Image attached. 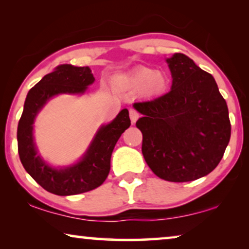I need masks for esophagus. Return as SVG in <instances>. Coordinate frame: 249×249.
Here are the masks:
<instances>
[{"label":"esophagus","instance_id":"esophagus-1","mask_svg":"<svg viewBox=\"0 0 249 249\" xmlns=\"http://www.w3.org/2000/svg\"><path fill=\"white\" fill-rule=\"evenodd\" d=\"M129 115H130V120L132 124H135V122L137 121V119L139 118V113L135 110V108H130V110H129Z\"/></svg>","mask_w":249,"mask_h":249}]
</instances>
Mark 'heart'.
<instances>
[{
    "label": "heart",
    "mask_w": 249,
    "mask_h": 249,
    "mask_svg": "<svg viewBox=\"0 0 249 249\" xmlns=\"http://www.w3.org/2000/svg\"><path fill=\"white\" fill-rule=\"evenodd\" d=\"M117 84L127 89H139L147 96H155L164 93L168 87V78L161 71H154L149 68L142 67L136 69L129 76L117 78Z\"/></svg>",
    "instance_id": "obj_1"
}]
</instances>
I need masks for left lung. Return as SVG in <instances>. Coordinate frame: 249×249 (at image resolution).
I'll list each match as a JSON object with an SVG mask.
<instances>
[{
  "label": "left lung",
  "mask_w": 249,
  "mask_h": 249,
  "mask_svg": "<svg viewBox=\"0 0 249 249\" xmlns=\"http://www.w3.org/2000/svg\"><path fill=\"white\" fill-rule=\"evenodd\" d=\"M172 76L169 93L136 102L142 117V152L159 178L186 182L209 175L219 164L230 141L226 100L213 76L181 53L166 59Z\"/></svg>",
  "instance_id": "obj_1"
}]
</instances>
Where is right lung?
<instances>
[{"mask_svg":"<svg viewBox=\"0 0 249 249\" xmlns=\"http://www.w3.org/2000/svg\"><path fill=\"white\" fill-rule=\"evenodd\" d=\"M95 78L88 67L61 64L42 78L27 94L19 120L17 139L23 168L47 192L59 196L83 194L100 187L107 178L111 155L122 132L130 125L124 108L108 124L102 125L79 162L66 168H52L37 153L34 142V121L46 102L59 94H84Z\"/></svg>","mask_w":249,"mask_h":249,"instance_id":"obj_1","label":"right lung"}]
</instances>
